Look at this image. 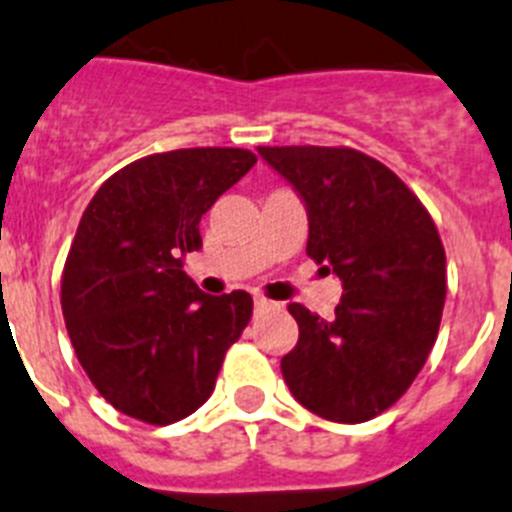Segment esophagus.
Listing matches in <instances>:
<instances>
[{"label": "esophagus", "instance_id": "1", "mask_svg": "<svg viewBox=\"0 0 512 512\" xmlns=\"http://www.w3.org/2000/svg\"><path fill=\"white\" fill-rule=\"evenodd\" d=\"M273 301L262 299V296H255V314H262V311H270L273 309Z\"/></svg>", "mask_w": 512, "mask_h": 512}]
</instances>
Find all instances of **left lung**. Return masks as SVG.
<instances>
[{"mask_svg": "<svg viewBox=\"0 0 512 512\" xmlns=\"http://www.w3.org/2000/svg\"><path fill=\"white\" fill-rule=\"evenodd\" d=\"M304 201L306 255L342 281L335 319L291 304L299 342L281 371L296 402L366 422L410 389L446 301V252L430 213L389 167L348 146H257Z\"/></svg>", "mask_w": 512, "mask_h": 512, "instance_id": "obj_1", "label": "left lung"}]
</instances>
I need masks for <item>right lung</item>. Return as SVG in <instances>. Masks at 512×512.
Returning a JSON list of instances; mask_svg holds the SVG:
<instances>
[{"label":"right lung","instance_id":"1","mask_svg":"<svg viewBox=\"0 0 512 512\" xmlns=\"http://www.w3.org/2000/svg\"><path fill=\"white\" fill-rule=\"evenodd\" d=\"M247 149H175L102 182L61 278L71 345L115 410L149 425L193 415L211 397L252 296H208L182 270L201 250L203 213L252 170Z\"/></svg>","mask_w":512,"mask_h":512}]
</instances>
